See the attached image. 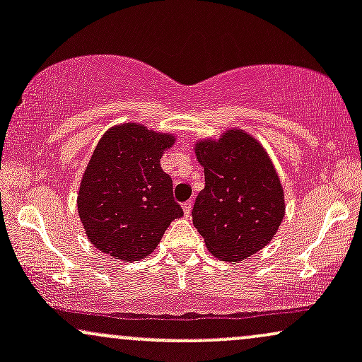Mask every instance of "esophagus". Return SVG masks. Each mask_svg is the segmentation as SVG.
Instances as JSON below:
<instances>
[{
	"label": "esophagus",
	"instance_id": "esophagus-1",
	"mask_svg": "<svg viewBox=\"0 0 362 362\" xmlns=\"http://www.w3.org/2000/svg\"><path fill=\"white\" fill-rule=\"evenodd\" d=\"M182 207H184V213H185V216H189V214H190V209H192V201H187V202H184V204H182Z\"/></svg>",
	"mask_w": 362,
	"mask_h": 362
}]
</instances>
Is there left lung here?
I'll return each instance as SVG.
<instances>
[{
	"mask_svg": "<svg viewBox=\"0 0 362 362\" xmlns=\"http://www.w3.org/2000/svg\"><path fill=\"white\" fill-rule=\"evenodd\" d=\"M204 189L195 199L194 226L218 259L238 262L272 240L284 218V194L264 148L240 131L195 146Z\"/></svg>",
	"mask_w": 362,
	"mask_h": 362,
	"instance_id": "left-lung-1",
	"label": "left lung"
}]
</instances>
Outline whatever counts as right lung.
<instances>
[{
    "label": "right lung",
    "instance_id": "obj_1",
    "mask_svg": "<svg viewBox=\"0 0 362 362\" xmlns=\"http://www.w3.org/2000/svg\"><path fill=\"white\" fill-rule=\"evenodd\" d=\"M173 138L138 124L110 129L83 175L78 213L90 242L124 262L148 257L184 209L160 160Z\"/></svg>",
    "mask_w": 362,
    "mask_h": 362
}]
</instances>
